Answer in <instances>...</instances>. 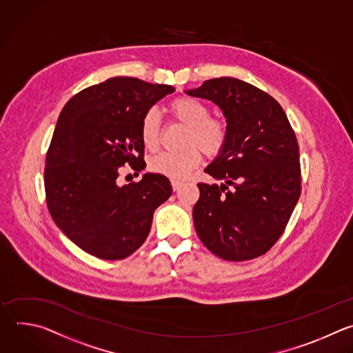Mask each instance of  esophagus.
I'll return each instance as SVG.
<instances>
[{"label":"esophagus","instance_id":"obj_1","mask_svg":"<svg viewBox=\"0 0 353 353\" xmlns=\"http://www.w3.org/2000/svg\"><path fill=\"white\" fill-rule=\"evenodd\" d=\"M171 185H172V189L176 192V190H179V188L182 186V182H179V181H176V179H172V181H171Z\"/></svg>","mask_w":353,"mask_h":353}]
</instances>
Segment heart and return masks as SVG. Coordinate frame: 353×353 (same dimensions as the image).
<instances>
[{
  "label": "heart",
  "instance_id": "b5f03b06",
  "mask_svg": "<svg viewBox=\"0 0 353 353\" xmlns=\"http://www.w3.org/2000/svg\"><path fill=\"white\" fill-rule=\"evenodd\" d=\"M171 115L188 126L185 146L181 152H164L149 161L152 172L172 179H183L201 160L199 148L208 156L221 153L228 142V126L221 118L210 117L205 103L193 97H178L170 104ZM161 121L156 110H149L140 122V139L153 152L160 145Z\"/></svg>",
  "mask_w": 353,
  "mask_h": 353
}]
</instances>
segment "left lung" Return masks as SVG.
Instances as JSON below:
<instances>
[{
  "instance_id": "8db88e82",
  "label": "left lung",
  "mask_w": 353,
  "mask_h": 353,
  "mask_svg": "<svg viewBox=\"0 0 353 353\" xmlns=\"http://www.w3.org/2000/svg\"><path fill=\"white\" fill-rule=\"evenodd\" d=\"M185 93L219 105L228 126L224 150L204 170L223 183H197L196 232L224 260L259 257L283 235L301 196L295 132L275 99L243 81L210 79Z\"/></svg>"
}]
</instances>
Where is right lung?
<instances>
[{
    "label": "right lung",
    "mask_w": 353,
    "mask_h": 353,
    "mask_svg": "<svg viewBox=\"0 0 353 353\" xmlns=\"http://www.w3.org/2000/svg\"><path fill=\"white\" fill-rule=\"evenodd\" d=\"M170 85L117 77L83 89L62 108L46 156L47 207L58 228L86 253L121 260L146 241L154 210L172 193L161 174L119 186L122 165L140 171L143 115Z\"/></svg>",
    "instance_id": "obj_1"
}]
</instances>
